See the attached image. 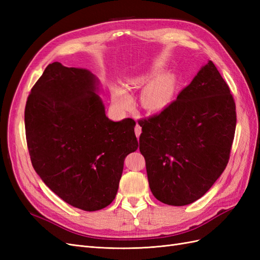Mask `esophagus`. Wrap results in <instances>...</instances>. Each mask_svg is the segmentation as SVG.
I'll return each instance as SVG.
<instances>
[{"mask_svg":"<svg viewBox=\"0 0 260 260\" xmlns=\"http://www.w3.org/2000/svg\"><path fill=\"white\" fill-rule=\"evenodd\" d=\"M135 132H136V136H137V138H139V137H140V135H141V132H142V128H141V125H140L139 123H137V124H136V127H135Z\"/></svg>","mask_w":260,"mask_h":260,"instance_id":"esophagus-1","label":"esophagus"}]
</instances>
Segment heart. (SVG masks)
<instances>
[{
    "mask_svg": "<svg viewBox=\"0 0 260 260\" xmlns=\"http://www.w3.org/2000/svg\"><path fill=\"white\" fill-rule=\"evenodd\" d=\"M136 82H132L135 84ZM172 95V84L166 79L160 78L149 83L143 91V105L151 111H159L168 104ZM113 102L120 109H125L131 105V98L122 88H113Z\"/></svg>",
    "mask_w": 260,
    "mask_h": 260,
    "instance_id": "1",
    "label": "heart"
}]
</instances>
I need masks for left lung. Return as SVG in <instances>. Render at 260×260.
Instances as JSON below:
<instances>
[{"instance_id": "1", "label": "left lung", "mask_w": 260, "mask_h": 260, "mask_svg": "<svg viewBox=\"0 0 260 260\" xmlns=\"http://www.w3.org/2000/svg\"><path fill=\"white\" fill-rule=\"evenodd\" d=\"M138 122L153 195L167 205L184 206L201 199L226 167L237 125L235 102L209 60L176 101Z\"/></svg>"}]
</instances>
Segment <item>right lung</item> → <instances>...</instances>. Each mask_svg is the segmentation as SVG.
<instances>
[{
	"instance_id": "obj_1",
	"label": "right lung",
	"mask_w": 260,
	"mask_h": 260,
	"mask_svg": "<svg viewBox=\"0 0 260 260\" xmlns=\"http://www.w3.org/2000/svg\"><path fill=\"white\" fill-rule=\"evenodd\" d=\"M98 85L89 70L55 61L32 86L25 108L36 172L62 201L85 211L114 201L125 156L139 146L136 121L109 120Z\"/></svg>"
}]
</instances>
